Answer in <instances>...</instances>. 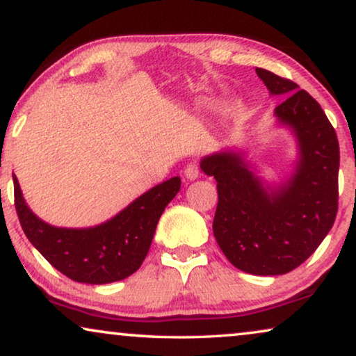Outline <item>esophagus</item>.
<instances>
[{"label": "esophagus", "instance_id": "obj_1", "mask_svg": "<svg viewBox=\"0 0 356 356\" xmlns=\"http://www.w3.org/2000/svg\"><path fill=\"white\" fill-rule=\"evenodd\" d=\"M184 177L191 179V181L197 179L199 178V165H197V163H195V162L188 163V165L184 167Z\"/></svg>", "mask_w": 356, "mask_h": 356}]
</instances>
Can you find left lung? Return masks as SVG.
<instances>
[{
    "mask_svg": "<svg viewBox=\"0 0 356 356\" xmlns=\"http://www.w3.org/2000/svg\"><path fill=\"white\" fill-rule=\"evenodd\" d=\"M271 95L286 96L275 109L293 131L298 162L292 178L271 189L241 152H216L200 162L216 179L213 234L231 264L259 276L286 275L318 249L332 228L339 204V141L321 106L293 81L255 69Z\"/></svg>",
    "mask_w": 356,
    "mask_h": 356,
    "instance_id": "obj_1",
    "label": "left lung"
}]
</instances>
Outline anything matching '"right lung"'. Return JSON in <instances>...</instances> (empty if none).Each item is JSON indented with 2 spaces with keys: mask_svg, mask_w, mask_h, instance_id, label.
Returning a JSON list of instances; mask_svg holds the SVG:
<instances>
[{
  "mask_svg": "<svg viewBox=\"0 0 356 356\" xmlns=\"http://www.w3.org/2000/svg\"><path fill=\"white\" fill-rule=\"evenodd\" d=\"M14 204L25 236L56 270L76 282L109 284L133 275L146 259L159 218L181 179L163 181L117 213L92 228H56L40 220L25 204L13 175Z\"/></svg>",
  "mask_w": 356,
  "mask_h": 356,
  "instance_id": "1",
  "label": "right lung"
}]
</instances>
